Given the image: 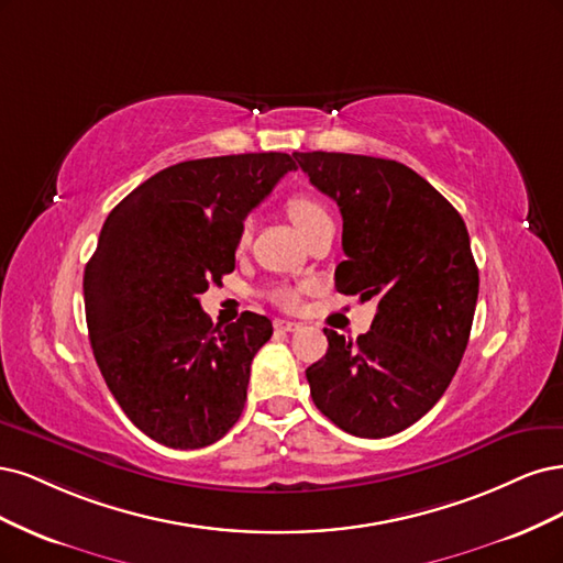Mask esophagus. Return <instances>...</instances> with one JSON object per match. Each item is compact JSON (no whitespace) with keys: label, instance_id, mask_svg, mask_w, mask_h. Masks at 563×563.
Returning <instances> with one entry per match:
<instances>
[{"label":"esophagus","instance_id":"34e87169","mask_svg":"<svg viewBox=\"0 0 563 563\" xmlns=\"http://www.w3.org/2000/svg\"><path fill=\"white\" fill-rule=\"evenodd\" d=\"M274 328H276L278 332H299V330H301V322L285 320V318H276V320H274Z\"/></svg>","mask_w":563,"mask_h":563}]
</instances>
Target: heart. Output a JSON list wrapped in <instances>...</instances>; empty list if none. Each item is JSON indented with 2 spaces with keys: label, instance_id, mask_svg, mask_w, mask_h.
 <instances>
[{
  "label": "heart",
  "instance_id": "heart-1",
  "mask_svg": "<svg viewBox=\"0 0 563 563\" xmlns=\"http://www.w3.org/2000/svg\"><path fill=\"white\" fill-rule=\"evenodd\" d=\"M287 214H289V220L295 222V227L303 235H308L313 229H318L320 224L332 222L328 208H324L320 201H316L313 196H306V194H299V196L289 198V201H287ZM247 229H250V224H243L241 241L247 239ZM268 297L274 299L278 306H283V308H297L299 306V289H295V287H276V289H271Z\"/></svg>",
  "mask_w": 563,
  "mask_h": 563
}]
</instances>
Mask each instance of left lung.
<instances>
[{
	"label": "left lung",
	"mask_w": 563,
	"mask_h": 563,
	"mask_svg": "<svg viewBox=\"0 0 563 563\" xmlns=\"http://www.w3.org/2000/svg\"><path fill=\"white\" fill-rule=\"evenodd\" d=\"M343 217L341 295L376 303L355 341L306 369L316 407L355 438L400 432L438 405L473 328L479 271L463 217L405 163L336 152L292 154Z\"/></svg>",
	"instance_id": "obj_1"
}]
</instances>
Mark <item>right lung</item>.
Wrapping results in <instances>:
<instances>
[{
	"instance_id": "add662e5",
	"label": "right lung",
	"mask_w": 563,
	"mask_h": 563,
	"mask_svg": "<svg viewBox=\"0 0 563 563\" xmlns=\"http://www.w3.org/2000/svg\"><path fill=\"white\" fill-rule=\"evenodd\" d=\"M289 170L280 152L185 161L104 220L84 271L90 346L123 413L163 446H208L241 419L274 328L250 311L212 324L198 295L231 274L247 212Z\"/></svg>"
}]
</instances>
